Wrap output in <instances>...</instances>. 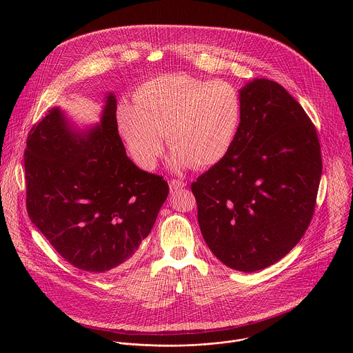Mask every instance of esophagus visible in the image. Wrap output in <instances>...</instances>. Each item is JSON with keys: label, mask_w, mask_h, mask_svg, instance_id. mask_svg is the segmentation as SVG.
Here are the masks:
<instances>
[{"label": "esophagus", "mask_w": 353, "mask_h": 353, "mask_svg": "<svg viewBox=\"0 0 353 353\" xmlns=\"http://www.w3.org/2000/svg\"><path fill=\"white\" fill-rule=\"evenodd\" d=\"M185 186H186V185H185V182L178 181V179H172V181L170 182V190H171V192L181 190V189H183Z\"/></svg>", "instance_id": "1"}]
</instances>
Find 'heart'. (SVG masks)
<instances>
[{
	"instance_id": "b5f03b06",
	"label": "heart",
	"mask_w": 353,
	"mask_h": 353,
	"mask_svg": "<svg viewBox=\"0 0 353 353\" xmlns=\"http://www.w3.org/2000/svg\"><path fill=\"white\" fill-rule=\"evenodd\" d=\"M243 105L236 87L174 73L141 84L133 105L117 111L118 130L133 161L152 170L163 152V136L175 170L209 168L231 151L242 123Z\"/></svg>"
}]
</instances>
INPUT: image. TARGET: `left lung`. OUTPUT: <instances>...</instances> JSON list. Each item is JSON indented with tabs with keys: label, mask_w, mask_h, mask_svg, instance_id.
I'll use <instances>...</instances> for the list:
<instances>
[{
	"label": "left lung",
	"mask_w": 353,
	"mask_h": 353,
	"mask_svg": "<svg viewBox=\"0 0 353 353\" xmlns=\"http://www.w3.org/2000/svg\"><path fill=\"white\" fill-rule=\"evenodd\" d=\"M243 118L228 154L192 183L202 236L225 266L252 273L291 252L314 213L321 147L302 105L255 79L239 90Z\"/></svg>",
	"instance_id": "left-lung-1"
}]
</instances>
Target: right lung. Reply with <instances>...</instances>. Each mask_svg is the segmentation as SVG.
<instances>
[{
	"label": "right lung",
	"mask_w": 353,
	"mask_h": 353,
	"mask_svg": "<svg viewBox=\"0 0 353 353\" xmlns=\"http://www.w3.org/2000/svg\"><path fill=\"white\" fill-rule=\"evenodd\" d=\"M115 112L112 92L99 122L84 129L52 107L31 129L24 153L31 221L65 261L91 273L126 263L168 196L161 176L126 156Z\"/></svg>",
	"instance_id": "add662e5"
}]
</instances>
